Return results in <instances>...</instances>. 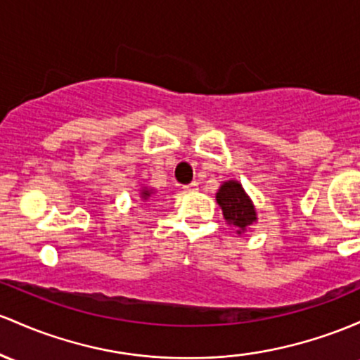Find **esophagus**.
I'll list each match as a JSON object with an SVG mask.
<instances>
[{
  "label": "esophagus",
  "mask_w": 360,
  "mask_h": 360,
  "mask_svg": "<svg viewBox=\"0 0 360 360\" xmlns=\"http://www.w3.org/2000/svg\"><path fill=\"white\" fill-rule=\"evenodd\" d=\"M183 189L186 193H195L198 191V183H191V184H186V186H183Z\"/></svg>",
  "instance_id": "34e87169"
}]
</instances>
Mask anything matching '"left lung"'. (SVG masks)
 <instances>
[{"label":"left lung","mask_w":360,"mask_h":360,"mask_svg":"<svg viewBox=\"0 0 360 360\" xmlns=\"http://www.w3.org/2000/svg\"><path fill=\"white\" fill-rule=\"evenodd\" d=\"M217 203L222 208L227 224L238 229V234L250 229L258 220L255 205L238 181H225L217 191Z\"/></svg>","instance_id":"8db88e82"}]
</instances>
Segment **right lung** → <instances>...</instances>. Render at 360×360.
<instances>
[{
	"label": "right lung",
	"mask_w": 360,
	"mask_h": 360,
	"mask_svg": "<svg viewBox=\"0 0 360 360\" xmlns=\"http://www.w3.org/2000/svg\"><path fill=\"white\" fill-rule=\"evenodd\" d=\"M150 195H152V189H148V188H145V189H141V198L143 200H148L150 198Z\"/></svg>",
	"instance_id": "right-lung-1"
}]
</instances>
